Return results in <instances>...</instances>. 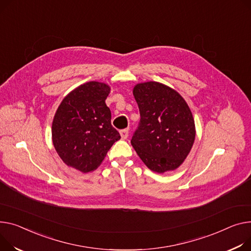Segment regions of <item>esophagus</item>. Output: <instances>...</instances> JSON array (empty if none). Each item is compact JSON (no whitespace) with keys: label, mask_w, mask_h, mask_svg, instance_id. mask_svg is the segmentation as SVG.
<instances>
[{"label":"esophagus","mask_w":251,"mask_h":251,"mask_svg":"<svg viewBox=\"0 0 251 251\" xmlns=\"http://www.w3.org/2000/svg\"><path fill=\"white\" fill-rule=\"evenodd\" d=\"M128 134H129V130L128 129H123V130L120 131V135H121L122 139H127Z\"/></svg>","instance_id":"esophagus-1"}]
</instances>
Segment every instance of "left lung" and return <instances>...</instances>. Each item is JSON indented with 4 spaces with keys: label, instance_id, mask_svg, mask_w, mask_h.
<instances>
[{
    "label": "left lung",
    "instance_id": "1",
    "mask_svg": "<svg viewBox=\"0 0 251 251\" xmlns=\"http://www.w3.org/2000/svg\"><path fill=\"white\" fill-rule=\"evenodd\" d=\"M133 95L140 121L131 144L149 170L174 171L186 159L195 141L192 112L182 97L157 81L138 83Z\"/></svg>",
    "mask_w": 251,
    "mask_h": 251
}]
</instances>
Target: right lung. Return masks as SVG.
<instances>
[{
    "label": "right lung",
    "mask_w": 251,
    "mask_h": 251,
    "mask_svg": "<svg viewBox=\"0 0 251 251\" xmlns=\"http://www.w3.org/2000/svg\"><path fill=\"white\" fill-rule=\"evenodd\" d=\"M106 83L89 81L66 96L52 122V141L62 161L81 173L96 170L121 136L111 124Z\"/></svg>",
    "instance_id": "add662e5"
}]
</instances>
